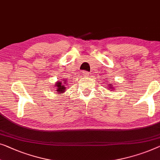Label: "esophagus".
I'll return each instance as SVG.
<instances>
[{
    "label": "esophagus",
    "instance_id": "esophagus-1",
    "mask_svg": "<svg viewBox=\"0 0 160 160\" xmlns=\"http://www.w3.org/2000/svg\"><path fill=\"white\" fill-rule=\"evenodd\" d=\"M82 75L84 76H89V72H88V71H83Z\"/></svg>",
    "mask_w": 160,
    "mask_h": 160
}]
</instances>
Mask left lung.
<instances>
[{"label":"left lung","instance_id":"obj_1","mask_svg":"<svg viewBox=\"0 0 160 160\" xmlns=\"http://www.w3.org/2000/svg\"><path fill=\"white\" fill-rule=\"evenodd\" d=\"M110 86H112V85H110Z\"/></svg>","mask_w":160,"mask_h":160}]
</instances>
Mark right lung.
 <instances>
[{
    "instance_id": "obj_1",
    "label": "right lung",
    "mask_w": 160,
    "mask_h": 160,
    "mask_svg": "<svg viewBox=\"0 0 160 160\" xmlns=\"http://www.w3.org/2000/svg\"><path fill=\"white\" fill-rule=\"evenodd\" d=\"M63 84H64V83H63ZM56 84V87H58V89L56 90L58 92H59V93H61V92H65V89H66V87H65V85L62 84L61 82H58L57 84Z\"/></svg>"
}]
</instances>
